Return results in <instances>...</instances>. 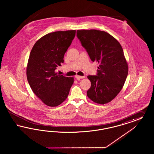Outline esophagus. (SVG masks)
Segmentation results:
<instances>
[{"label":"esophagus","mask_w":154,"mask_h":154,"mask_svg":"<svg viewBox=\"0 0 154 154\" xmlns=\"http://www.w3.org/2000/svg\"><path fill=\"white\" fill-rule=\"evenodd\" d=\"M75 77L77 79H84L85 77V76L84 75V76H81V75H76L75 76Z\"/></svg>","instance_id":"34e87169"}]
</instances>
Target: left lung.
I'll return each mask as SVG.
<instances>
[{
  "label": "left lung",
  "instance_id": "obj_1",
  "mask_svg": "<svg viewBox=\"0 0 154 154\" xmlns=\"http://www.w3.org/2000/svg\"><path fill=\"white\" fill-rule=\"evenodd\" d=\"M77 36L92 61L99 63L97 75H88L91 87L87 95L94 102H110L120 92L128 65L120 43L109 33L98 30H78Z\"/></svg>",
  "mask_w": 154,
  "mask_h": 154
}]
</instances>
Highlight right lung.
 I'll use <instances>...</instances> for the list:
<instances>
[{"label":"right lung","mask_w":154,"mask_h":154,"mask_svg":"<svg viewBox=\"0 0 154 154\" xmlns=\"http://www.w3.org/2000/svg\"><path fill=\"white\" fill-rule=\"evenodd\" d=\"M75 35V30L57 31L39 39L30 52L26 67L28 82L46 105L56 107L63 102L74 82L73 77L58 75L56 67Z\"/></svg>","instance_id":"obj_1"}]
</instances>
